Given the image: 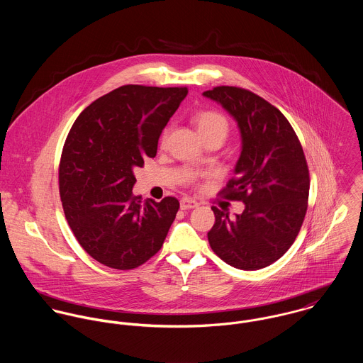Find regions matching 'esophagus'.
<instances>
[{
  "instance_id": "esophagus-1",
  "label": "esophagus",
  "mask_w": 363,
  "mask_h": 363,
  "mask_svg": "<svg viewBox=\"0 0 363 363\" xmlns=\"http://www.w3.org/2000/svg\"><path fill=\"white\" fill-rule=\"evenodd\" d=\"M199 207V203L193 199H189V197H184L180 200V208L182 209H191V208Z\"/></svg>"
}]
</instances>
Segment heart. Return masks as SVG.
Returning <instances> with one entry per match:
<instances>
[{"label": "heart", "mask_w": 363, "mask_h": 363, "mask_svg": "<svg viewBox=\"0 0 363 363\" xmlns=\"http://www.w3.org/2000/svg\"><path fill=\"white\" fill-rule=\"evenodd\" d=\"M193 123L203 140L209 138V137H219V138L225 140L229 133V123H228L226 117L215 110L199 111L193 117ZM166 137H167V130H164L162 134V138H160L162 145L164 144Z\"/></svg>", "instance_id": "obj_1"}]
</instances>
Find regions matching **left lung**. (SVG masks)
<instances>
[{
  "mask_svg": "<svg viewBox=\"0 0 363 363\" xmlns=\"http://www.w3.org/2000/svg\"><path fill=\"white\" fill-rule=\"evenodd\" d=\"M203 95L220 104L240 130L236 176L220 193L245 203L236 219L212 207L209 246L235 268H264L288 252L303 223L311 187L306 157L286 117L259 95L236 86H216Z\"/></svg>",
  "mask_w": 363,
  "mask_h": 363,
  "instance_id": "8db88e82",
  "label": "left lung"
}]
</instances>
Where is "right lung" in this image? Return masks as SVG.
Returning <instances> with one entry per match:
<instances>
[{
    "instance_id": "add662e5",
    "label": "right lung",
    "mask_w": 363,
    "mask_h": 363,
    "mask_svg": "<svg viewBox=\"0 0 363 363\" xmlns=\"http://www.w3.org/2000/svg\"><path fill=\"white\" fill-rule=\"evenodd\" d=\"M189 89L124 85L89 104L65 140L60 197L82 249L106 267L133 269L160 250L179 211L133 194L134 169L155 157L157 140Z\"/></svg>"
}]
</instances>
